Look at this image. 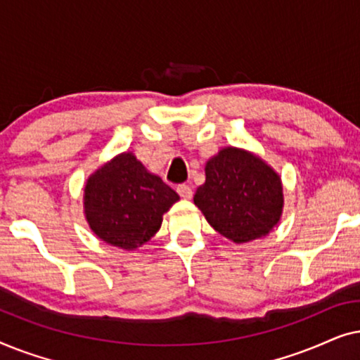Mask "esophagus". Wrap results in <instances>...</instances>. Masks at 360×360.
I'll return each mask as SVG.
<instances>
[{"mask_svg":"<svg viewBox=\"0 0 360 360\" xmlns=\"http://www.w3.org/2000/svg\"><path fill=\"white\" fill-rule=\"evenodd\" d=\"M176 193H179L181 198H185V200H190L191 196H193V191H191L190 186L185 185V184L176 186Z\"/></svg>","mask_w":360,"mask_h":360,"instance_id":"1","label":"esophagus"}]
</instances>
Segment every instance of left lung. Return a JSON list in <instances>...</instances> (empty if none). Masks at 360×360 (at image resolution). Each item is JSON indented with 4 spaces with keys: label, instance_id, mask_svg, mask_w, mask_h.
Wrapping results in <instances>:
<instances>
[{
    "label": "left lung",
    "instance_id": "1",
    "mask_svg": "<svg viewBox=\"0 0 360 360\" xmlns=\"http://www.w3.org/2000/svg\"><path fill=\"white\" fill-rule=\"evenodd\" d=\"M195 205L208 223L236 244L262 238L278 223L283 206L280 176L262 159L226 147L206 164Z\"/></svg>",
    "mask_w": 360,
    "mask_h": 360
}]
</instances>
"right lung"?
Here are the masks:
<instances>
[{"instance_id":"obj_1","label":"right lung","mask_w":360,"mask_h":360,"mask_svg":"<svg viewBox=\"0 0 360 360\" xmlns=\"http://www.w3.org/2000/svg\"><path fill=\"white\" fill-rule=\"evenodd\" d=\"M180 196L152 175L131 152L96 170L85 186V214L93 233L121 249L147 243L162 224V214Z\"/></svg>"}]
</instances>
